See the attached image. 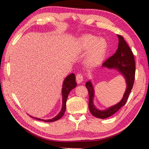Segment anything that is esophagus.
Instances as JSON below:
<instances>
[{
    "mask_svg": "<svg viewBox=\"0 0 149 149\" xmlns=\"http://www.w3.org/2000/svg\"><path fill=\"white\" fill-rule=\"evenodd\" d=\"M83 80H84V76H83V74H77L76 75V81L78 84H80L81 82L83 81Z\"/></svg>",
    "mask_w": 149,
    "mask_h": 149,
    "instance_id": "34e87169",
    "label": "esophagus"
}]
</instances>
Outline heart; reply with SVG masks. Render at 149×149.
<instances>
[{
	"label": "heart",
	"instance_id": "b5f03b06",
	"mask_svg": "<svg viewBox=\"0 0 149 149\" xmlns=\"http://www.w3.org/2000/svg\"><path fill=\"white\" fill-rule=\"evenodd\" d=\"M81 49L85 51L89 50L87 55L89 64L94 65L99 64L104 58L107 50V42L102 38L98 39L93 35H85L79 40Z\"/></svg>",
	"mask_w": 149,
	"mask_h": 149
}]
</instances>
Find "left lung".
Here are the masks:
<instances>
[{
    "label": "left lung",
    "mask_w": 149,
    "mask_h": 149,
    "mask_svg": "<svg viewBox=\"0 0 149 149\" xmlns=\"http://www.w3.org/2000/svg\"><path fill=\"white\" fill-rule=\"evenodd\" d=\"M118 37L119 39V42L116 52L109 58L105 60L102 64V66L107 67L108 68H116L125 77L127 84V89L122 100L118 104L108 108L106 110L101 111L97 110L93 103L94 90L91 83L87 81L85 84L89 93V108L90 112L95 117L100 119H104L111 116L125 105L134 84L135 75L134 56L129 45L125 42L123 37L120 35H118Z\"/></svg>",
    "instance_id": "8db88e82"
}]
</instances>
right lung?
I'll return each instance as SVG.
<instances>
[{
	"instance_id": "1",
	"label": "right lung",
	"mask_w": 149,
	"mask_h": 149,
	"mask_svg": "<svg viewBox=\"0 0 149 149\" xmlns=\"http://www.w3.org/2000/svg\"><path fill=\"white\" fill-rule=\"evenodd\" d=\"M76 82H75V76L74 74H72L69 75L64 81V83H63L62 85V110L60 111V112L58 114L56 117H54L52 119L50 120H41L40 118H37V120H42L45 122H54V121H56L59 120L60 118H61L63 116L64 114V112L66 109V100L68 96L69 93L74 88L76 87Z\"/></svg>"
}]
</instances>
